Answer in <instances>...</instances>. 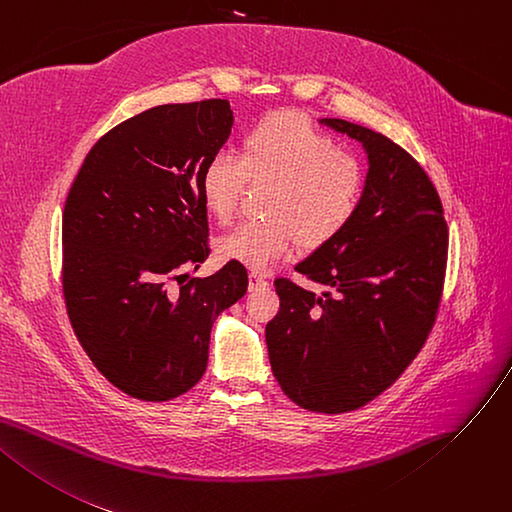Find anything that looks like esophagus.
<instances>
[{
    "label": "esophagus",
    "instance_id": "34e87169",
    "mask_svg": "<svg viewBox=\"0 0 512 512\" xmlns=\"http://www.w3.org/2000/svg\"><path fill=\"white\" fill-rule=\"evenodd\" d=\"M267 286V278L263 274H259V271H251L249 274V290H257V288H263Z\"/></svg>",
    "mask_w": 512,
    "mask_h": 512
}]
</instances>
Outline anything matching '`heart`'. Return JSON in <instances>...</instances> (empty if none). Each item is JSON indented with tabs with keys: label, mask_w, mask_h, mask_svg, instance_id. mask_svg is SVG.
I'll use <instances>...</instances> for the list:
<instances>
[{
	"label": "heart",
	"mask_w": 512,
	"mask_h": 512,
	"mask_svg": "<svg viewBox=\"0 0 512 512\" xmlns=\"http://www.w3.org/2000/svg\"><path fill=\"white\" fill-rule=\"evenodd\" d=\"M251 181H274L267 222H245L220 241V255L251 269H267L292 255L300 241L321 247L352 220L360 193V168L331 135L298 113H276L243 138L241 160L218 152L201 170L206 210L228 222Z\"/></svg>",
	"instance_id": "b5f03b06"
}]
</instances>
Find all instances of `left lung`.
<instances>
[{
  "label": "left lung",
  "mask_w": 512,
  "mask_h": 512,
  "mask_svg": "<svg viewBox=\"0 0 512 512\" xmlns=\"http://www.w3.org/2000/svg\"><path fill=\"white\" fill-rule=\"evenodd\" d=\"M319 123L362 144L368 175L348 226L294 267L327 290L276 280L280 311L265 342L274 377L296 405L342 414L391 387L424 346L449 234L434 185L403 148L344 119Z\"/></svg>",
  "instance_id": "8db88e82"
}]
</instances>
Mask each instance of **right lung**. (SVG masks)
Listing matches in <instances>:
<instances>
[{
	"label": "right lung",
	"instance_id": "add662e5",
	"mask_svg": "<svg viewBox=\"0 0 512 512\" xmlns=\"http://www.w3.org/2000/svg\"><path fill=\"white\" fill-rule=\"evenodd\" d=\"M230 127L220 98L148 109L102 135L67 195V315L102 377L135 399L168 401L195 387L214 321L247 292L238 261L168 284L210 255L199 179Z\"/></svg>",
	"mask_w": 512,
	"mask_h": 512
}]
</instances>
